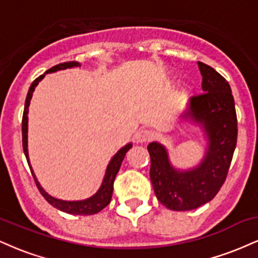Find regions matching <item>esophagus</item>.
<instances>
[{"label":"esophagus","mask_w":258,"mask_h":258,"mask_svg":"<svg viewBox=\"0 0 258 258\" xmlns=\"http://www.w3.org/2000/svg\"><path fill=\"white\" fill-rule=\"evenodd\" d=\"M154 138V133L149 130H139V131L136 133V141L138 143H146V142L152 141Z\"/></svg>","instance_id":"1"}]
</instances>
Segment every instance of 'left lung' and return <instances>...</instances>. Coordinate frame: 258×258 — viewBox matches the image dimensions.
<instances>
[{"label": "left lung", "mask_w": 258, "mask_h": 258, "mask_svg": "<svg viewBox=\"0 0 258 258\" xmlns=\"http://www.w3.org/2000/svg\"><path fill=\"white\" fill-rule=\"evenodd\" d=\"M203 91L191 97L183 119L189 117L205 130L209 146L197 168L178 171L168 161L166 149L153 142L150 179L160 203L173 211H189L209 203L220 191L229 171L238 139V120L228 81L210 65L198 61Z\"/></svg>", "instance_id": "1"}]
</instances>
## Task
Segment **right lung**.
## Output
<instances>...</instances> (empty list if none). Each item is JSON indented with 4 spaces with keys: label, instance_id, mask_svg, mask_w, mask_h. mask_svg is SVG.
Wrapping results in <instances>:
<instances>
[{
    "label": "right lung",
    "instance_id": "add662e5",
    "mask_svg": "<svg viewBox=\"0 0 258 258\" xmlns=\"http://www.w3.org/2000/svg\"><path fill=\"white\" fill-rule=\"evenodd\" d=\"M78 61H65V63H60L55 67H52L51 69L47 70L46 73H53L57 72V70H63V69H68V68H73V67H79ZM43 75H40L36 80H34L30 88H29L28 96H26L25 99V106H24V112H23V121H22V133H23V150H24V154L26 156V160H28L29 167H30L31 174L34 177L35 183H36L37 189L40 190V193L42 194V197L48 201L49 204L55 209L60 210V211L67 212V214H72V215H82V216H87V215H94L98 214L99 211H102L105 206L109 205L111 200V195H112V189H114V180L115 177H116L117 172H119L121 164H122V160L125 158L126 153L128 152L130 149L132 148V144H127L126 147L121 148V149L114 155V158L111 159V161L109 162L108 167H106V172L104 176V179H103L102 185H100L99 190L97 191L93 197H91L90 199H86L82 201H63L55 199V198L51 197L43 190L42 186L40 185V183L37 182L36 177H35L34 172H32V168L30 166V161H29V154H28V112H29V105H30V100L32 97V93H34L35 87H36L38 82L41 81L44 78Z\"/></svg>",
    "mask_w": 258,
    "mask_h": 258
}]
</instances>
